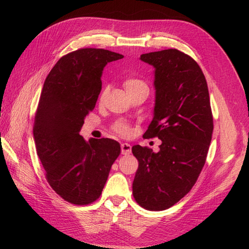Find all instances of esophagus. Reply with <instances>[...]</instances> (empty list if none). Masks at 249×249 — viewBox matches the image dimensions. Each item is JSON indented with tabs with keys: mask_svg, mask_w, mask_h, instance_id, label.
I'll return each instance as SVG.
<instances>
[{
	"mask_svg": "<svg viewBox=\"0 0 249 249\" xmlns=\"http://www.w3.org/2000/svg\"><path fill=\"white\" fill-rule=\"evenodd\" d=\"M121 150L123 155H129L132 152V146L127 142H123L121 144Z\"/></svg>",
	"mask_w": 249,
	"mask_h": 249,
	"instance_id": "1",
	"label": "esophagus"
}]
</instances>
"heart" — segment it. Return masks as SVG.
Listing matches in <instances>:
<instances>
[{
	"instance_id": "1",
	"label": "heart",
	"mask_w": 249,
	"mask_h": 249,
	"mask_svg": "<svg viewBox=\"0 0 249 249\" xmlns=\"http://www.w3.org/2000/svg\"><path fill=\"white\" fill-rule=\"evenodd\" d=\"M124 87L127 92L134 91V90H138V89H148L146 83L138 78H127L124 83ZM115 130L120 135H128L129 134L128 126L125 124H121V123L116 124Z\"/></svg>"
}]
</instances>
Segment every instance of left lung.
Instances as JSON below:
<instances>
[{
    "label": "left lung",
    "instance_id": "8db88e82",
    "mask_svg": "<svg viewBox=\"0 0 249 249\" xmlns=\"http://www.w3.org/2000/svg\"><path fill=\"white\" fill-rule=\"evenodd\" d=\"M155 71V107L143 136L158 137L160 150L136 144L133 195L140 206L165 210L195 185L213 132L209 91L199 65L176 49L140 55Z\"/></svg>",
    "mask_w": 249,
    "mask_h": 249
}]
</instances>
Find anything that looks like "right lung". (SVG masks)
Masks as SVG:
<instances>
[{"instance_id": "obj_1", "label": "right lung", "mask_w": 249, "mask_h": 249, "mask_svg": "<svg viewBox=\"0 0 249 249\" xmlns=\"http://www.w3.org/2000/svg\"><path fill=\"white\" fill-rule=\"evenodd\" d=\"M124 56L103 49H80L57 61L44 81L34 139L50 186L63 199L88 205L100 197L121 152L110 138L86 142L79 134L101 91L107 63Z\"/></svg>"}]
</instances>
